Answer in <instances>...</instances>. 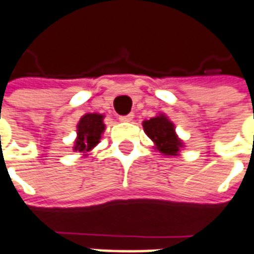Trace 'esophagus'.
<instances>
[{"mask_svg":"<svg viewBox=\"0 0 254 254\" xmlns=\"http://www.w3.org/2000/svg\"><path fill=\"white\" fill-rule=\"evenodd\" d=\"M118 120L121 122H130V121L133 120V114H127V115H120V118Z\"/></svg>","mask_w":254,"mask_h":254,"instance_id":"esophagus-1","label":"esophagus"}]
</instances>
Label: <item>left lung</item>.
Returning a JSON list of instances; mask_svg holds the SVG:
<instances>
[{"mask_svg":"<svg viewBox=\"0 0 254 254\" xmlns=\"http://www.w3.org/2000/svg\"><path fill=\"white\" fill-rule=\"evenodd\" d=\"M143 129L151 140L154 141L157 150L164 156H178L179 149L184 147L181 139L175 133V127L164 114L143 122Z\"/></svg>","mask_w":254,"mask_h":254,"instance_id":"obj_1","label":"left lung"}]
</instances>
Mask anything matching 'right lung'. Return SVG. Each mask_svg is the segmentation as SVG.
<instances>
[{
    "label": "right lung",
    "mask_w": 254,
    "mask_h": 254,
    "mask_svg": "<svg viewBox=\"0 0 254 254\" xmlns=\"http://www.w3.org/2000/svg\"><path fill=\"white\" fill-rule=\"evenodd\" d=\"M104 115L101 114H86L77 124V137L75 141V151L87 153L96 147L104 132Z\"/></svg>",
    "instance_id": "add662e5"
}]
</instances>
